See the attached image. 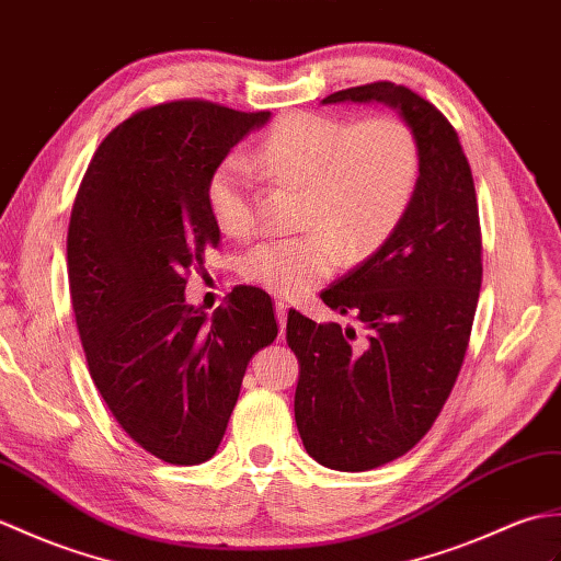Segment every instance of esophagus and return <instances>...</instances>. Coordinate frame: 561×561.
Wrapping results in <instances>:
<instances>
[{"label": "esophagus", "instance_id": "34e87169", "mask_svg": "<svg viewBox=\"0 0 561 561\" xmlns=\"http://www.w3.org/2000/svg\"><path fill=\"white\" fill-rule=\"evenodd\" d=\"M276 319H278V327H280V335H285V323H288V305L285 302H276Z\"/></svg>", "mask_w": 561, "mask_h": 561}]
</instances>
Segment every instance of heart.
<instances>
[{
  "label": "heart",
  "mask_w": 561,
  "mask_h": 561,
  "mask_svg": "<svg viewBox=\"0 0 561 561\" xmlns=\"http://www.w3.org/2000/svg\"><path fill=\"white\" fill-rule=\"evenodd\" d=\"M271 175L305 184L295 238L249 247L244 280L273 295L300 297L327 280L341 256L375 254L401 226L420 178V144L396 115L353 122L323 112H293L273 124L256 151ZM206 206L220 232L242 238L254 226V175L230 153L210 172Z\"/></svg>",
  "instance_id": "obj_1"
}]
</instances>
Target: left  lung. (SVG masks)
Segmentation results:
<instances>
[{
	"mask_svg": "<svg viewBox=\"0 0 561 561\" xmlns=\"http://www.w3.org/2000/svg\"><path fill=\"white\" fill-rule=\"evenodd\" d=\"M383 103L420 144V178L401 226L321 300L367 329L288 314L300 363L295 422L317 463L359 472L408 454L449 398L468 351L482 283L476 184L458 134L405 85L377 81L323 98Z\"/></svg>",
	"mask_w": 561,
	"mask_h": 561,
	"instance_id": "1",
	"label": "left lung"
}]
</instances>
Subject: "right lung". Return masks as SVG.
Segmentation results:
<instances>
[{
	"mask_svg": "<svg viewBox=\"0 0 561 561\" xmlns=\"http://www.w3.org/2000/svg\"><path fill=\"white\" fill-rule=\"evenodd\" d=\"M268 117L208 101L134 112L98 146L71 208L69 293L91 379L119 427L172 466L216 454L249 359L278 335L259 288H234L210 319L184 302L220 242L210 172Z\"/></svg>",
	"mask_w": 561,
	"mask_h": 561,
	"instance_id": "right-lung-1",
	"label": "right lung"
}]
</instances>
